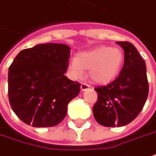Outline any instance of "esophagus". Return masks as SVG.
Returning a JSON list of instances; mask_svg holds the SVG:
<instances>
[{
	"instance_id": "obj_1",
	"label": "esophagus",
	"mask_w": 156,
	"mask_h": 156,
	"mask_svg": "<svg viewBox=\"0 0 156 156\" xmlns=\"http://www.w3.org/2000/svg\"><path fill=\"white\" fill-rule=\"evenodd\" d=\"M89 87H90L87 85V84H86V83H83V82L80 83V89H81V91L87 90Z\"/></svg>"
}]
</instances>
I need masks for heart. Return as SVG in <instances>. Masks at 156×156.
I'll list each match as a JSON object with an SVG mask.
<instances>
[{"label": "heart", "instance_id": "b5f03b06", "mask_svg": "<svg viewBox=\"0 0 156 156\" xmlns=\"http://www.w3.org/2000/svg\"><path fill=\"white\" fill-rule=\"evenodd\" d=\"M124 61V53L118 47L98 46L77 54L69 62V70L78 79L87 70L88 79L96 84L112 80L119 73Z\"/></svg>", "mask_w": 156, "mask_h": 156}]
</instances>
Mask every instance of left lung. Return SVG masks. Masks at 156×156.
I'll use <instances>...</instances> for the list:
<instances>
[{
	"label": "left lung",
	"mask_w": 156,
	"mask_h": 156,
	"mask_svg": "<svg viewBox=\"0 0 156 156\" xmlns=\"http://www.w3.org/2000/svg\"><path fill=\"white\" fill-rule=\"evenodd\" d=\"M124 51L123 68L108 85L95 87L98 100L93 107L96 121L103 126L129 124L138 116L149 94L146 64L136 48L129 42H116Z\"/></svg>",
	"instance_id": "1"
}]
</instances>
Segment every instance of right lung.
Returning a JSON list of instances; mask_svg holds the SVG:
<instances>
[{
    "instance_id": "1",
    "label": "right lung",
    "mask_w": 156,
    "mask_h": 156,
    "mask_svg": "<svg viewBox=\"0 0 156 156\" xmlns=\"http://www.w3.org/2000/svg\"><path fill=\"white\" fill-rule=\"evenodd\" d=\"M70 48L43 44L21 51L8 70V99L14 113L33 127H52L65 118L80 83L64 76Z\"/></svg>"
}]
</instances>
